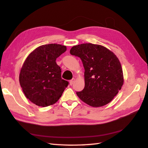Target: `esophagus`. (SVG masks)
<instances>
[{"label": "esophagus", "instance_id": "1", "mask_svg": "<svg viewBox=\"0 0 148 148\" xmlns=\"http://www.w3.org/2000/svg\"><path fill=\"white\" fill-rule=\"evenodd\" d=\"M75 82V79L74 78H73V79H72L70 81V85L71 86H72V85H73V84H74V82Z\"/></svg>", "mask_w": 148, "mask_h": 148}]
</instances>
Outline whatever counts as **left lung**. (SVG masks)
Wrapping results in <instances>:
<instances>
[{"label": "left lung", "instance_id": "left-lung-1", "mask_svg": "<svg viewBox=\"0 0 148 148\" xmlns=\"http://www.w3.org/2000/svg\"><path fill=\"white\" fill-rule=\"evenodd\" d=\"M70 53L79 57L84 68L85 85L76 94L92 107L110 102L123 83L121 62L112 51L99 45L84 43L72 47Z\"/></svg>", "mask_w": 148, "mask_h": 148}]
</instances>
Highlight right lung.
Wrapping results in <instances>:
<instances>
[{"label": "right lung", "mask_w": 148, "mask_h": 148, "mask_svg": "<svg viewBox=\"0 0 148 148\" xmlns=\"http://www.w3.org/2000/svg\"><path fill=\"white\" fill-rule=\"evenodd\" d=\"M66 47L48 44L38 47L23 64L19 83L26 97L38 106L53 105L59 99L69 82L61 77V68L56 59Z\"/></svg>", "instance_id": "add662e5"}]
</instances>
